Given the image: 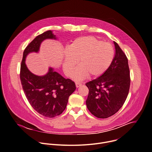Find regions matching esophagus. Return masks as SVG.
Instances as JSON below:
<instances>
[{
  "label": "esophagus",
  "mask_w": 152,
  "mask_h": 152,
  "mask_svg": "<svg viewBox=\"0 0 152 152\" xmlns=\"http://www.w3.org/2000/svg\"><path fill=\"white\" fill-rule=\"evenodd\" d=\"M81 85H82V84H81L80 83H79V82H76V88H79V87H80Z\"/></svg>",
  "instance_id": "obj_1"
}]
</instances>
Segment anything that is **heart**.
Here are the masks:
<instances>
[{"instance_id": "obj_1", "label": "heart", "mask_w": 152, "mask_h": 152, "mask_svg": "<svg viewBox=\"0 0 152 152\" xmlns=\"http://www.w3.org/2000/svg\"><path fill=\"white\" fill-rule=\"evenodd\" d=\"M115 56L113 46L94 37L87 36L75 39L64 51L63 67L65 74L72 77L79 62L75 77L81 80L89 75L96 77L105 73L111 66Z\"/></svg>"}]
</instances>
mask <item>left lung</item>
I'll return each instance as SVG.
<instances>
[{
  "instance_id": "left-lung-1",
  "label": "left lung",
  "mask_w": 152,
  "mask_h": 152,
  "mask_svg": "<svg viewBox=\"0 0 152 152\" xmlns=\"http://www.w3.org/2000/svg\"><path fill=\"white\" fill-rule=\"evenodd\" d=\"M115 54L109 69L86 83L89 94L86 101L89 111L99 118H108L122 107L129 94L130 77L128 59L114 41Z\"/></svg>"
}]
</instances>
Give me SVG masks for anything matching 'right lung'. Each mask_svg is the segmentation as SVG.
<instances>
[{"label":"right lung","mask_w":152,"mask_h":152,"mask_svg":"<svg viewBox=\"0 0 152 152\" xmlns=\"http://www.w3.org/2000/svg\"><path fill=\"white\" fill-rule=\"evenodd\" d=\"M46 39H56V37L51 31H47L36 37L25 48L20 64V79L25 95L32 108L45 117L53 118L66 109L69 97L75 91L76 85L72 80L64 78L51 67L46 75L37 76L26 67L27 55L38 53L41 42Z\"/></svg>","instance_id":"add662e5"}]
</instances>
